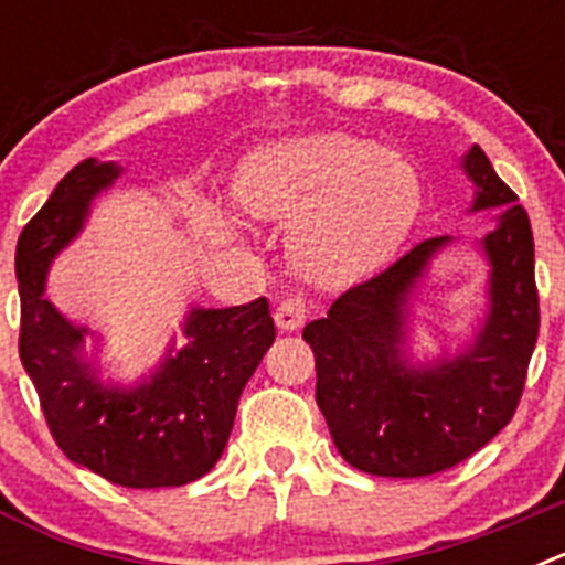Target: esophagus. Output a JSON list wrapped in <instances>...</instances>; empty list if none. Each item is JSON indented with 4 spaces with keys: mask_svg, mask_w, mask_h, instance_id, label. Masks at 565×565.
<instances>
[{
    "mask_svg": "<svg viewBox=\"0 0 565 565\" xmlns=\"http://www.w3.org/2000/svg\"><path fill=\"white\" fill-rule=\"evenodd\" d=\"M308 317V302L302 294H288V297L279 299V306L274 308V322H277L279 331H297V328L306 326Z\"/></svg>",
    "mask_w": 565,
    "mask_h": 565,
    "instance_id": "1",
    "label": "esophagus"
}]
</instances>
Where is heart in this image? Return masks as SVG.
Wrapping results in <instances>:
<instances>
[{
	"mask_svg": "<svg viewBox=\"0 0 565 565\" xmlns=\"http://www.w3.org/2000/svg\"><path fill=\"white\" fill-rule=\"evenodd\" d=\"M237 201L257 221H294L291 254L319 282L379 266L411 228L418 178L398 152L342 132L271 143L246 161Z\"/></svg>",
	"mask_w": 565,
	"mask_h": 565,
	"instance_id": "obj_1",
	"label": "heart"
}]
</instances>
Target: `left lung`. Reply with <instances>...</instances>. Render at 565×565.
Wrapping results in <instances>:
<instances>
[{"label":"left lung","instance_id":"left-lung-1","mask_svg":"<svg viewBox=\"0 0 565 565\" xmlns=\"http://www.w3.org/2000/svg\"><path fill=\"white\" fill-rule=\"evenodd\" d=\"M463 172L476 183L472 209L503 206L483 237L492 266L489 313L467 353L418 367L404 353L407 297L450 237L422 239L302 331L333 444L367 476L422 478L467 461L512 422L523 396L541 328L532 226L481 147L469 149Z\"/></svg>","mask_w":565,"mask_h":565}]
</instances>
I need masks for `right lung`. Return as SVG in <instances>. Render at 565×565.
I'll return each mask as SVG.
<instances>
[{"mask_svg": "<svg viewBox=\"0 0 565 565\" xmlns=\"http://www.w3.org/2000/svg\"><path fill=\"white\" fill-rule=\"evenodd\" d=\"M118 178L93 158L64 174L17 243L22 297L19 359L33 379L44 422L58 450L78 467L129 489L183 487L223 456L239 393L271 348L268 299L237 308H194L189 344L169 353L138 387H113L82 356L84 328L44 299L50 259L82 232L89 201Z\"/></svg>", "mask_w": 565, "mask_h": 565, "instance_id": "add662e5", "label": "right lung"}]
</instances>
